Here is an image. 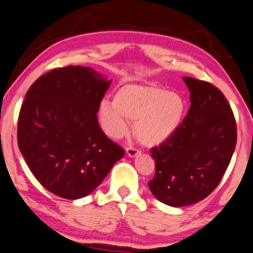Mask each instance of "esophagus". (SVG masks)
Masks as SVG:
<instances>
[{
    "instance_id": "obj_1",
    "label": "esophagus",
    "mask_w": 253,
    "mask_h": 253,
    "mask_svg": "<svg viewBox=\"0 0 253 253\" xmlns=\"http://www.w3.org/2000/svg\"><path fill=\"white\" fill-rule=\"evenodd\" d=\"M126 153H127V155L130 156V158H134V156H136L137 154H139L140 150L137 149L136 147L128 146V147H126Z\"/></svg>"
}]
</instances>
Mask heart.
Masks as SVG:
<instances>
[{"label": "heart", "mask_w": 253, "mask_h": 253, "mask_svg": "<svg viewBox=\"0 0 253 253\" xmlns=\"http://www.w3.org/2000/svg\"><path fill=\"white\" fill-rule=\"evenodd\" d=\"M184 99L155 85L127 84L99 105L98 118L108 135L119 139L135 121L136 137L142 143L156 146L167 141L180 128L184 118Z\"/></svg>", "instance_id": "b5f03b06"}]
</instances>
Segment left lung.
Masks as SVG:
<instances>
[{
    "label": "left lung",
    "instance_id": "obj_1",
    "mask_svg": "<svg viewBox=\"0 0 253 253\" xmlns=\"http://www.w3.org/2000/svg\"><path fill=\"white\" fill-rule=\"evenodd\" d=\"M190 107L180 128L150 149L155 175L149 189L170 207L189 206L209 196L222 181L237 141V126L224 94L210 83L183 77Z\"/></svg>",
    "mask_w": 253,
    "mask_h": 253
}]
</instances>
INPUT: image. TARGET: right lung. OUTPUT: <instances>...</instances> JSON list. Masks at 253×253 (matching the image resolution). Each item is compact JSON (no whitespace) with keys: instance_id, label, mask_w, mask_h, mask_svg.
I'll use <instances>...</instances> for the list:
<instances>
[{"instance_id":"add662e5","label":"right lung","mask_w":253,"mask_h":253,"mask_svg":"<svg viewBox=\"0 0 253 253\" xmlns=\"http://www.w3.org/2000/svg\"><path fill=\"white\" fill-rule=\"evenodd\" d=\"M111 82L69 65L41 76L21 106L17 142L34 176L50 193L77 200L92 193L125 155L98 123Z\"/></svg>"}]
</instances>
